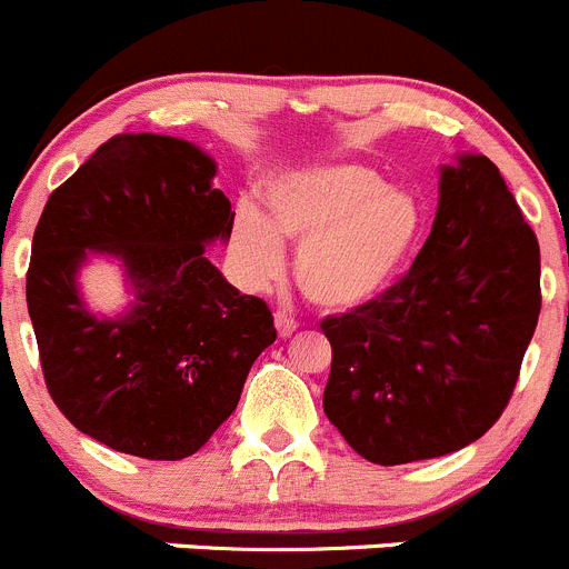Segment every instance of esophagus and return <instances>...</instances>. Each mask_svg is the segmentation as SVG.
<instances>
[{
    "label": "esophagus",
    "instance_id": "1",
    "mask_svg": "<svg viewBox=\"0 0 569 569\" xmlns=\"http://www.w3.org/2000/svg\"><path fill=\"white\" fill-rule=\"evenodd\" d=\"M274 328H278V333L283 336V339H289L297 330V322L291 317H286V313H274Z\"/></svg>",
    "mask_w": 569,
    "mask_h": 569
}]
</instances>
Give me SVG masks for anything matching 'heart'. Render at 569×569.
<instances>
[{
  "instance_id": "b5f03b06",
  "label": "heart",
  "mask_w": 569,
  "mask_h": 569,
  "mask_svg": "<svg viewBox=\"0 0 569 569\" xmlns=\"http://www.w3.org/2000/svg\"><path fill=\"white\" fill-rule=\"evenodd\" d=\"M419 208L402 189L383 186L361 163H330L274 180L267 217L239 206L233 244L247 278L272 283L283 244H297L295 280L322 311H356L372 302L411 252Z\"/></svg>"
}]
</instances>
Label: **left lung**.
I'll list each match as a JSON object with an SVG mask.
<instances>
[{
  "label": "left lung",
  "instance_id": "obj_1",
  "mask_svg": "<svg viewBox=\"0 0 569 569\" xmlns=\"http://www.w3.org/2000/svg\"><path fill=\"white\" fill-rule=\"evenodd\" d=\"M539 308L537 236L487 156H456L406 278L322 319L333 347L325 413L372 465L456 453L503 413Z\"/></svg>",
  "mask_w": 569,
  "mask_h": 569
}]
</instances>
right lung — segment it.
Instances as JSON below:
<instances>
[{"instance_id": "right-lung-1", "label": "right lung", "mask_w": 569, "mask_h": 569, "mask_svg": "<svg viewBox=\"0 0 569 569\" xmlns=\"http://www.w3.org/2000/svg\"><path fill=\"white\" fill-rule=\"evenodd\" d=\"M213 178L217 161L191 141L124 132L54 189L38 219L27 311L43 380L77 431L119 453H197L278 336L267 302L239 295L206 258L236 217ZM93 254L119 260L131 286L119 318L84 306L76 278Z\"/></svg>"}]
</instances>
